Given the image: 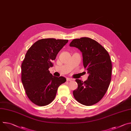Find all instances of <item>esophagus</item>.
I'll return each mask as SVG.
<instances>
[{"instance_id":"1","label":"esophagus","mask_w":131,"mask_h":131,"mask_svg":"<svg viewBox=\"0 0 131 131\" xmlns=\"http://www.w3.org/2000/svg\"><path fill=\"white\" fill-rule=\"evenodd\" d=\"M73 79H72V78H66V80L67 81H72V80H73Z\"/></svg>"}]
</instances>
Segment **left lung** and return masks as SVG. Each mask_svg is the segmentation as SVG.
<instances>
[{
  "label": "left lung",
  "mask_w": 131,
  "mask_h": 131,
  "mask_svg": "<svg viewBox=\"0 0 131 131\" xmlns=\"http://www.w3.org/2000/svg\"><path fill=\"white\" fill-rule=\"evenodd\" d=\"M69 46L82 52L83 66L89 74L84 82L76 80L78 88L73 91V96L82 105L95 104L103 97L111 81L112 64L110 56L102 46L88 37L74 39Z\"/></svg>",
  "instance_id": "left-lung-1"
}]
</instances>
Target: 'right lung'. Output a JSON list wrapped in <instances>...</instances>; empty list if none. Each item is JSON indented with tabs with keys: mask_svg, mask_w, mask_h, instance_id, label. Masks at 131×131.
Returning <instances> with one entry per match:
<instances>
[{
	"mask_svg": "<svg viewBox=\"0 0 131 131\" xmlns=\"http://www.w3.org/2000/svg\"><path fill=\"white\" fill-rule=\"evenodd\" d=\"M68 40L42 39L28 50L21 65V80L28 99L35 104L43 106L55 99L59 86L66 82L63 77L50 73L52 61Z\"/></svg>",
	"mask_w": 131,
	"mask_h": 131,
	"instance_id": "obj_1",
	"label": "right lung"
}]
</instances>
